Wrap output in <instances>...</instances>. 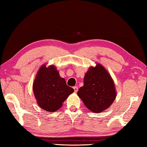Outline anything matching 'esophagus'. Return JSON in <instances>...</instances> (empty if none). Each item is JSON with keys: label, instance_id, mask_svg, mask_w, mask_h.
I'll use <instances>...</instances> for the list:
<instances>
[{"label": "esophagus", "instance_id": "34e87169", "mask_svg": "<svg viewBox=\"0 0 147 147\" xmlns=\"http://www.w3.org/2000/svg\"><path fill=\"white\" fill-rule=\"evenodd\" d=\"M73 88H74V92H78V88L77 87V86H74Z\"/></svg>", "mask_w": 147, "mask_h": 147}]
</instances>
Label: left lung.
I'll use <instances>...</instances> for the list:
<instances>
[{"mask_svg":"<svg viewBox=\"0 0 147 147\" xmlns=\"http://www.w3.org/2000/svg\"><path fill=\"white\" fill-rule=\"evenodd\" d=\"M78 96L93 112H101L110 107L115 100L116 92L113 80L107 70L100 63L90 67Z\"/></svg>","mask_w":147,"mask_h":147,"instance_id":"obj_1","label":"left lung"}]
</instances>
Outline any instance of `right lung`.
<instances>
[{"instance_id": "1", "label": "right lung", "mask_w": 147, "mask_h": 147, "mask_svg": "<svg viewBox=\"0 0 147 147\" xmlns=\"http://www.w3.org/2000/svg\"><path fill=\"white\" fill-rule=\"evenodd\" d=\"M37 104L42 109L53 112L59 110L62 103L74 92L67 86L65 80L60 77L55 66L42 65L38 71L33 86Z\"/></svg>"}]
</instances>
